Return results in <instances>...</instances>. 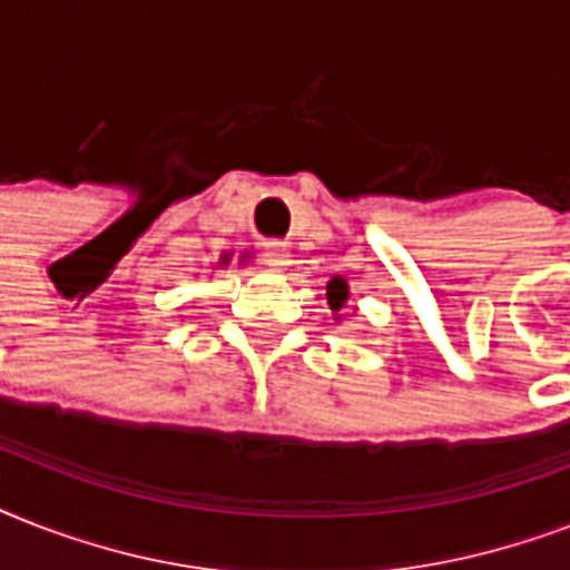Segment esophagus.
I'll use <instances>...</instances> for the list:
<instances>
[{"label": "esophagus", "mask_w": 570, "mask_h": 570, "mask_svg": "<svg viewBox=\"0 0 570 570\" xmlns=\"http://www.w3.org/2000/svg\"><path fill=\"white\" fill-rule=\"evenodd\" d=\"M263 259H266L268 266L286 268L293 263V250H289L286 242H266V245H263Z\"/></svg>", "instance_id": "esophagus-1"}]
</instances>
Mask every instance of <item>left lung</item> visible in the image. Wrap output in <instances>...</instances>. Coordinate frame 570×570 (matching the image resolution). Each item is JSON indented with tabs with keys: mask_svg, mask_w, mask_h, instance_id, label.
<instances>
[{
	"mask_svg": "<svg viewBox=\"0 0 570 570\" xmlns=\"http://www.w3.org/2000/svg\"><path fill=\"white\" fill-rule=\"evenodd\" d=\"M325 298H328V307L334 311V320H343L340 313L346 311V304H348V284H346V277H340L334 275L328 281V286H325Z\"/></svg>",
	"mask_w": 570,
	"mask_h": 570,
	"instance_id": "8db88e82",
	"label": "left lung"
}]
</instances>
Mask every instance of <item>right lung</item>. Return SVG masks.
<instances>
[{
  "mask_svg": "<svg viewBox=\"0 0 570 570\" xmlns=\"http://www.w3.org/2000/svg\"><path fill=\"white\" fill-rule=\"evenodd\" d=\"M227 263H230V254H222V257H218V266H227ZM242 263V259H239Z\"/></svg>",
  "mask_w": 570,
  "mask_h": 570,
  "instance_id": "add662e5",
  "label": "right lung"
}]
</instances>
